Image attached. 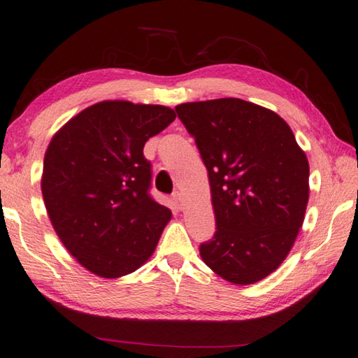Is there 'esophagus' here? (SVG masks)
<instances>
[{
	"label": "esophagus",
	"mask_w": 358,
	"mask_h": 358,
	"mask_svg": "<svg viewBox=\"0 0 358 358\" xmlns=\"http://www.w3.org/2000/svg\"><path fill=\"white\" fill-rule=\"evenodd\" d=\"M173 200H175V203H177L178 210H181V208H183V194H181L180 191H175L173 192Z\"/></svg>",
	"instance_id": "1"
}]
</instances>
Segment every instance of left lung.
Masks as SVG:
<instances>
[{
	"label": "left lung",
	"instance_id": "8db88e82",
	"mask_svg": "<svg viewBox=\"0 0 358 358\" xmlns=\"http://www.w3.org/2000/svg\"><path fill=\"white\" fill-rule=\"evenodd\" d=\"M208 171L216 233L200 245L208 268L252 285L288 257L308 203L310 166L280 115L241 99L175 106Z\"/></svg>",
	"mask_w": 358,
	"mask_h": 358
}]
</instances>
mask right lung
I'll list each match as a JSON object with an SVG mask.
<instances>
[{"label":"right lung","mask_w":358,"mask_h":358,"mask_svg":"<svg viewBox=\"0 0 358 358\" xmlns=\"http://www.w3.org/2000/svg\"><path fill=\"white\" fill-rule=\"evenodd\" d=\"M173 109L106 100L83 109L48 144L42 196L61 243L103 278L139 269L172 217L148 194L145 142L175 120Z\"/></svg>","instance_id":"right-lung-1"}]
</instances>
